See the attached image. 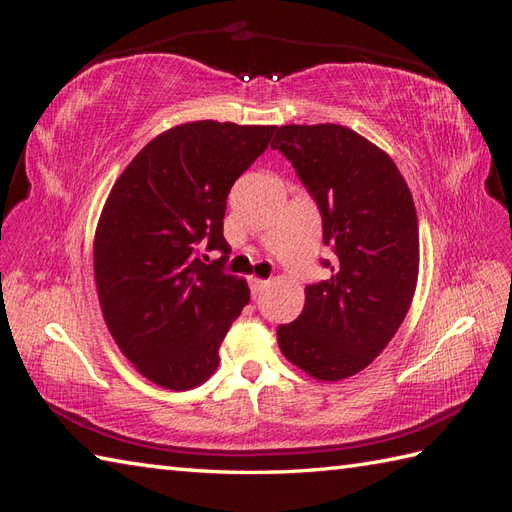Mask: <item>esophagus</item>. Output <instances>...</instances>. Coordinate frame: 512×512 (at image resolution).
Wrapping results in <instances>:
<instances>
[{
	"label": "esophagus",
	"mask_w": 512,
	"mask_h": 512,
	"mask_svg": "<svg viewBox=\"0 0 512 512\" xmlns=\"http://www.w3.org/2000/svg\"><path fill=\"white\" fill-rule=\"evenodd\" d=\"M271 282L269 280H260V277H252L250 280V288H252V294L256 297V294H260L262 290H265Z\"/></svg>",
	"instance_id": "34e87169"
}]
</instances>
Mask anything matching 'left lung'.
Here are the masks:
<instances>
[{"label": "left lung", "instance_id": "1", "mask_svg": "<svg viewBox=\"0 0 512 512\" xmlns=\"http://www.w3.org/2000/svg\"><path fill=\"white\" fill-rule=\"evenodd\" d=\"M280 149L316 200L322 239L337 260L329 280L305 286L301 316L277 327L286 359L316 380L359 374L404 322L418 277V220L399 168L337 123L282 126Z\"/></svg>", "mask_w": 512, "mask_h": 512}]
</instances>
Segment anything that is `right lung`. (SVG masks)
I'll list each match as a JSON object with an SVG mask.
<instances>
[{
    "mask_svg": "<svg viewBox=\"0 0 512 512\" xmlns=\"http://www.w3.org/2000/svg\"><path fill=\"white\" fill-rule=\"evenodd\" d=\"M277 126L192 121L153 138L115 181L94 239V273L108 331L141 374L188 391L220 363V346L250 301L224 271L228 192ZM225 256L200 263L195 245Z\"/></svg>",
    "mask_w": 512,
    "mask_h": 512,
    "instance_id": "add662e5",
    "label": "right lung"
}]
</instances>
